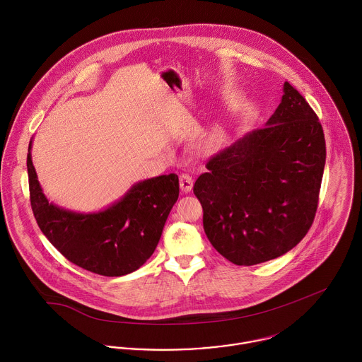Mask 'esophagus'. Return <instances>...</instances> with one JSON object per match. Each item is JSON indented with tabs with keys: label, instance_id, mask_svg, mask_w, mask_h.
Returning <instances> with one entry per match:
<instances>
[{
	"label": "esophagus",
	"instance_id": "1",
	"mask_svg": "<svg viewBox=\"0 0 362 362\" xmlns=\"http://www.w3.org/2000/svg\"><path fill=\"white\" fill-rule=\"evenodd\" d=\"M192 184H194L192 177H189L188 174H181V175H180V188H181L182 192H185V194L191 192Z\"/></svg>",
	"mask_w": 362,
	"mask_h": 362
}]
</instances>
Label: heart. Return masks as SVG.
Instances as JSON below:
<instances>
[{"instance_id":"b5f03b06","label":"heart","mask_w":362,"mask_h":362,"mask_svg":"<svg viewBox=\"0 0 362 362\" xmlns=\"http://www.w3.org/2000/svg\"><path fill=\"white\" fill-rule=\"evenodd\" d=\"M220 146H221V139L216 132L205 134L199 142V149L207 155L216 153L220 149Z\"/></svg>"}]
</instances>
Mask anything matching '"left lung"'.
Returning <instances> with one entry per match:
<instances>
[{
    "label": "left lung",
    "instance_id": "1",
    "mask_svg": "<svg viewBox=\"0 0 362 362\" xmlns=\"http://www.w3.org/2000/svg\"><path fill=\"white\" fill-rule=\"evenodd\" d=\"M325 161L315 111L284 82L264 127L213 156L194 185L214 250L238 266L293 250L312 226Z\"/></svg>",
    "mask_w": 362,
    "mask_h": 362
}]
</instances>
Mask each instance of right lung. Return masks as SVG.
<instances>
[{
	"instance_id": "right-lung-1",
	"label": "right lung",
	"mask_w": 362,
	"mask_h": 362,
	"mask_svg": "<svg viewBox=\"0 0 362 362\" xmlns=\"http://www.w3.org/2000/svg\"><path fill=\"white\" fill-rule=\"evenodd\" d=\"M30 151L32 141L28 175L33 214L42 233L65 258L92 273L117 277L135 272L152 257L178 199L177 174L139 181L110 206L81 213L47 199Z\"/></svg>"
}]
</instances>
